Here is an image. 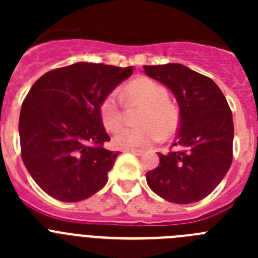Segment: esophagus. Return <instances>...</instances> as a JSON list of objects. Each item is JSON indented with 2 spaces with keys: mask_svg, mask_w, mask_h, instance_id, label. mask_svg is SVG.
Instances as JSON below:
<instances>
[{
  "mask_svg": "<svg viewBox=\"0 0 258 258\" xmlns=\"http://www.w3.org/2000/svg\"><path fill=\"white\" fill-rule=\"evenodd\" d=\"M124 152H129V154H134V155H138V156H141V155L143 154L142 150H134V149H129V150H124Z\"/></svg>",
  "mask_w": 258,
  "mask_h": 258,
  "instance_id": "esophagus-1",
  "label": "esophagus"
}]
</instances>
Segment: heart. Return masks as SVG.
<instances>
[{
    "label": "heart",
    "instance_id": "heart-1",
    "mask_svg": "<svg viewBox=\"0 0 258 258\" xmlns=\"http://www.w3.org/2000/svg\"><path fill=\"white\" fill-rule=\"evenodd\" d=\"M126 95L145 106L141 113L140 127H121L113 137L117 149H140L151 145L161 136H170L177 125V112L168 103V93L160 84L147 77L132 81ZM101 117L108 131H116L122 122V111L116 93H109L101 103Z\"/></svg>",
    "mask_w": 258,
    "mask_h": 258
}]
</instances>
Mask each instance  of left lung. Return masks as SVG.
Masks as SVG:
<instances>
[{"label":"left lung","mask_w":258,"mask_h":258,"mask_svg":"<svg viewBox=\"0 0 258 258\" xmlns=\"http://www.w3.org/2000/svg\"><path fill=\"white\" fill-rule=\"evenodd\" d=\"M145 74L169 89L179 107L177 151L159 154L146 173L155 194L175 204L208 197L230 169L234 122L226 98L213 80L178 63L143 66Z\"/></svg>","instance_id":"1"}]
</instances>
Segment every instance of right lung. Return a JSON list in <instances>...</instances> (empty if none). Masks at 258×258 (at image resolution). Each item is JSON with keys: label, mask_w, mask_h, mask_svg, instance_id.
<instances>
[{"label": "right lung", "mask_w": 258, "mask_h": 258, "mask_svg": "<svg viewBox=\"0 0 258 258\" xmlns=\"http://www.w3.org/2000/svg\"><path fill=\"white\" fill-rule=\"evenodd\" d=\"M132 74L133 67L79 61L33 84L20 109V149L27 170L47 195L81 202L107 183L118 152L103 147L109 136L101 103Z\"/></svg>", "instance_id": "1"}]
</instances>
